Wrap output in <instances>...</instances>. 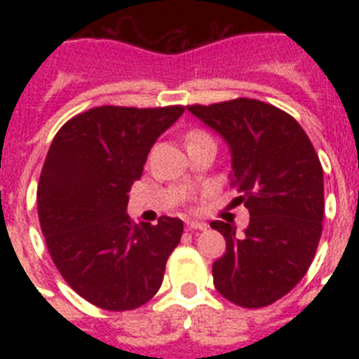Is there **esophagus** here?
<instances>
[{"instance_id":"obj_1","label":"esophagus","mask_w":359,"mask_h":359,"mask_svg":"<svg viewBox=\"0 0 359 359\" xmlns=\"http://www.w3.org/2000/svg\"><path fill=\"white\" fill-rule=\"evenodd\" d=\"M187 230H190V231H203V230H207V224H205V223H198V221H189V223H187Z\"/></svg>"}]
</instances>
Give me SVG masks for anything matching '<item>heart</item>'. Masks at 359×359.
<instances>
[{
	"label": "heart",
	"mask_w": 359,
	"mask_h": 359,
	"mask_svg": "<svg viewBox=\"0 0 359 359\" xmlns=\"http://www.w3.org/2000/svg\"><path fill=\"white\" fill-rule=\"evenodd\" d=\"M198 135H203V133H199V131H196V133H190V135H189V138H194V136H198Z\"/></svg>",
	"instance_id": "obj_1"
}]
</instances>
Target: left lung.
<instances>
[{"mask_svg":"<svg viewBox=\"0 0 359 359\" xmlns=\"http://www.w3.org/2000/svg\"><path fill=\"white\" fill-rule=\"evenodd\" d=\"M226 140L230 185L250 212L243 233L212 221L226 253L212 266L214 286L241 307H266L290 293L315 259L322 237L323 169L300 123L271 104L233 98L187 106Z\"/></svg>","mask_w":359,"mask_h":359,"instance_id":"1","label":"left lung"}]
</instances>
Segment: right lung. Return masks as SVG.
<instances>
[{
  "label": "right lung",
  "instance_id": "1",
  "mask_svg": "<svg viewBox=\"0 0 359 359\" xmlns=\"http://www.w3.org/2000/svg\"><path fill=\"white\" fill-rule=\"evenodd\" d=\"M183 106H100L59 129L41 170L37 214L53 264L68 286L106 311H131L158 293L183 221L133 223L128 192L158 136Z\"/></svg>",
  "mask_w": 359,
  "mask_h": 359
}]
</instances>
